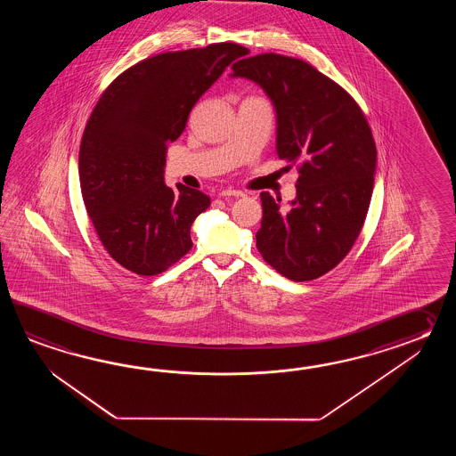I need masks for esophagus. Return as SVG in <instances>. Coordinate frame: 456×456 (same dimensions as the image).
Segmentation results:
<instances>
[{
  "mask_svg": "<svg viewBox=\"0 0 456 456\" xmlns=\"http://www.w3.org/2000/svg\"><path fill=\"white\" fill-rule=\"evenodd\" d=\"M220 197H234V199H240V197H244V192L242 191H236V189H224L220 192Z\"/></svg>",
  "mask_w": 456,
  "mask_h": 456,
  "instance_id": "1",
  "label": "esophagus"
}]
</instances>
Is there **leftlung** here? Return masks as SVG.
<instances>
[{
    "instance_id": "1",
    "label": "left lung",
    "mask_w": 456,
    "mask_h": 456,
    "mask_svg": "<svg viewBox=\"0 0 456 456\" xmlns=\"http://www.w3.org/2000/svg\"><path fill=\"white\" fill-rule=\"evenodd\" d=\"M232 77L264 89L277 117V155L298 165L289 208L262 192L256 244L293 281L318 279L339 264L360 234L377 173V146L352 97L306 61L262 53L236 61Z\"/></svg>"
}]
</instances>
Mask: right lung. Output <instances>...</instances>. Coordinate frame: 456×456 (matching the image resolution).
<instances>
[{
  "mask_svg": "<svg viewBox=\"0 0 456 456\" xmlns=\"http://www.w3.org/2000/svg\"><path fill=\"white\" fill-rule=\"evenodd\" d=\"M249 50L238 44L167 52L136 63L107 87L79 146L87 215L114 261L156 275L192 248L191 226L208 195L165 183L167 143L226 67Z\"/></svg>",
  "mask_w": 456,
  "mask_h": 456,
  "instance_id": "obj_1",
  "label": "right lung"
}]
</instances>
